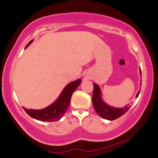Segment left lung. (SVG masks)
Instances as JSON below:
<instances>
[{
    "mask_svg": "<svg viewBox=\"0 0 158 158\" xmlns=\"http://www.w3.org/2000/svg\"><path fill=\"white\" fill-rule=\"evenodd\" d=\"M141 74V70H140ZM94 84V91L92 96V102L96 112L98 115L100 116L102 118L108 119V120H114L123 116L129 110L131 106H126L122 108H116L108 106L102 100L100 97V89L97 85ZM139 91L137 94V97H138Z\"/></svg>",
    "mask_w": 158,
    "mask_h": 158,
    "instance_id": "1",
    "label": "left lung"
}]
</instances>
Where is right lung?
Masks as SVG:
<instances>
[{
  "instance_id": "add662e5",
  "label": "right lung",
  "mask_w": 158,
  "mask_h": 158,
  "mask_svg": "<svg viewBox=\"0 0 158 158\" xmlns=\"http://www.w3.org/2000/svg\"><path fill=\"white\" fill-rule=\"evenodd\" d=\"M32 41H30L27 44L26 48ZM80 83L81 80L78 79L77 81L68 84L63 90L59 99L48 108L41 110H30L23 107V108L30 117L39 120L48 121V122H55V121L59 120L66 112L70 103L72 94L80 85Z\"/></svg>"
}]
</instances>
